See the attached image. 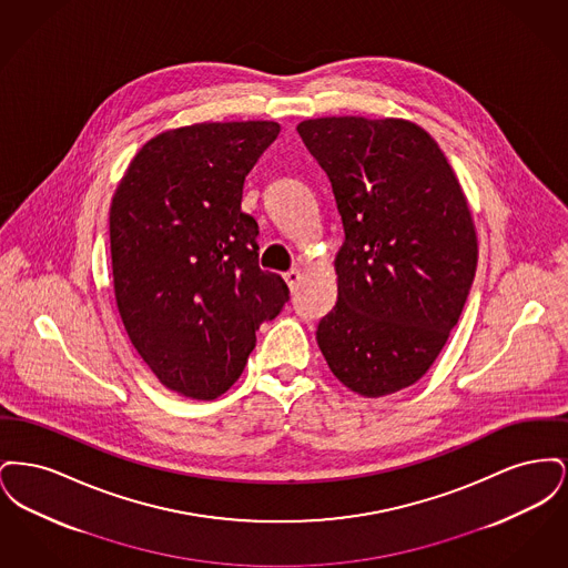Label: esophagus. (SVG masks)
Instances as JSON below:
<instances>
[{"label":"esophagus","instance_id":"34e87169","mask_svg":"<svg viewBox=\"0 0 568 568\" xmlns=\"http://www.w3.org/2000/svg\"><path fill=\"white\" fill-rule=\"evenodd\" d=\"M283 278H285V283H287V285H290V290H292V292H294V290H296V287H297V283H300V278H302V272H300V271L285 272V274H283Z\"/></svg>","mask_w":568,"mask_h":568}]
</instances>
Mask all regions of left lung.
Segmentation results:
<instances>
[{
  "label": "left lung",
  "mask_w": 568,
  "mask_h": 568,
  "mask_svg": "<svg viewBox=\"0 0 568 568\" xmlns=\"http://www.w3.org/2000/svg\"><path fill=\"white\" fill-rule=\"evenodd\" d=\"M297 134L324 168L345 227L336 306L317 325L334 377L378 398L428 373L477 271V232L454 168L406 119L322 116Z\"/></svg>",
  "instance_id": "obj_1"
}]
</instances>
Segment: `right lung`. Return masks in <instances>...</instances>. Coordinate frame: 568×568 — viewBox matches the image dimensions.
Returning <instances> with one entry per match:
<instances>
[{
    "label": "right lung",
    "mask_w": 568,
    "mask_h": 568,
    "mask_svg": "<svg viewBox=\"0 0 568 568\" xmlns=\"http://www.w3.org/2000/svg\"><path fill=\"white\" fill-rule=\"evenodd\" d=\"M274 121L193 123L140 146L110 204L114 300L144 364L168 389L215 400L243 375L255 329L290 300L257 266L246 174Z\"/></svg>",
    "instance_id": "right-lung-1"
}]
</instances>
